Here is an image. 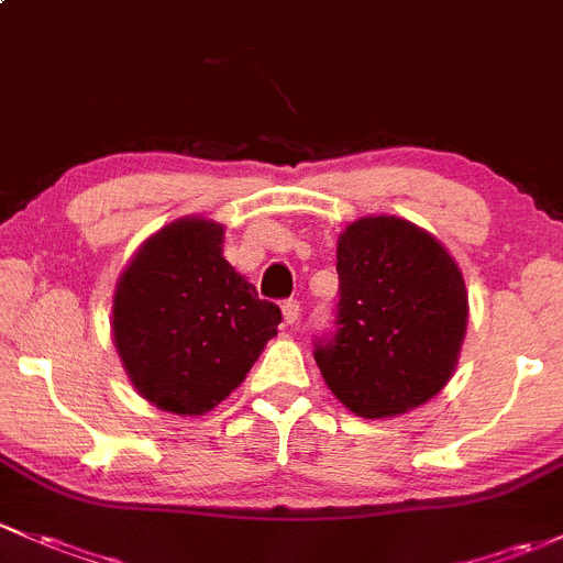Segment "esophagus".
Returning a JSON list of instances; mask_svg holds the SVG:
<instances>
[{
  "label": "esophagus",
  "mask_w": 563,
  "mask_h": 563,
  "mask_svg": "<svg viewBox=\"0 0 563 563\" xmlns=\"http://www.w3.org/2000/svg\"><path fill=\"white\" fill-rule=\"evenodd\" d=\"M280 310H283V318H286V323L299 321V301L297 299H286L280 305Z\"/></svg>",
  "instance_id": "esophagus-1"
}]
</instances>
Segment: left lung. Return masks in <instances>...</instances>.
I'll return each mask as SVG.
<instances>
[{"instance_id": "left-lung-1", "label": "left lung", "mask_w": 563, "mask_h": 563, "mask_svg": "<svg viewBox=\"0 0 563 563\" xmlns=\"http://www.w3.org/2000/svg\"><path fill=\"white\" fill-rule=\"evenodd\" d=\"M336 275L334 329L312 342L331 394L361 418L399 416L440 394L470 310L451 253L410 221L361 218L340 236Z\"/></svg>"}]
</instances>
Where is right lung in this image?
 <instances>
[{
    "mask_svg": "<svg viewBox=\"0 0 563 563\" xmlns=\"http://www.w3.org/2000/svg\"><path fill=\"white\" fill-rule=\"evenodd\" d=\"M223 227L183 218L153 234L126 266L112 334L134 388L162 410L202 416L245 380L280 307L258 299L223 258Z\"/></svg>",
    "mask_w": 563,
    "mask_h": 563,
    "instance_id": "add662e5",
    "label": "right lung"
}]
</instances>
